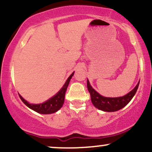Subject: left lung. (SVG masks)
I'll use <instances>...</instances> for the list:
<instances>
[{
	"label": "left lung",
	"instance_id": "obj_1",
	"mask_svg": "<svg viewBox=\"0 0 152 152\" xmlns=\"http://www.w3.org/2000/svg\"><path fill=\"white\" fill-rule=\"evenodd\" d=\"M139 85V82L137 83V86L134 87V89H132L130 92H129L128 94L123 96L112 98V97L103 96L101 94H99L96 91L92 88L88 80H87V88L90 93L92 104L96 108L99 110L107 111V112L118 111L124 107L125 106H126L133 98L134 96L135 95Z\"/></svg>",
	"mask_w": 152,
	"mask_h": 152
}]
</instances>
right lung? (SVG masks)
<instances>
[{
  "label": "right lung",
  "instance_id": "obj_1",
  "mask_svg": "<svg viewBox=\"0 0 152 152\" xmlns=\"http://www.w3.org/2000/svg\"><path fill=\"white\" fill-rule=\"evenodd\" d=\"M74 72H73L71 74V76L68 78L66 81L64 83V85L61 88L60 91L56 95H54L53 97L47 100L46 102L41 103V104H30L25 100L20 94H18L19 97L24 104L31 109L34 110L36 112L42 114H53V113L58 111L59 109L63 106V104L64 103V99H65V94L67 89V87L69 86V82H70L71 78L74 76Z\"/></svg>",
  "mask_w": 152,
  "mask_h": 152
}]
</instances>
